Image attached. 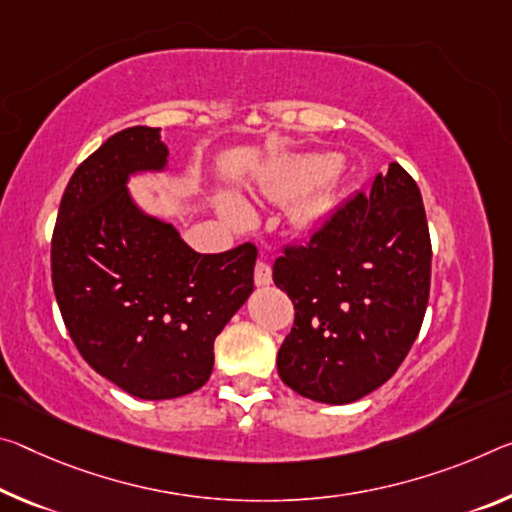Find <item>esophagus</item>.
<instances>
[{
  "mask_svg": "<svg viewBox=\"0 0 512 512\" xmlns=\"http://www.w3.org/2000/svg\"><path fill=\"white\" fill-rule=\"evenodd\" d=\"M271 280H273L271 266L266 264L264 259H257V264H255V285L257 287H266V285H271Z\"/></svg>",
  "mask_w": 512,
  "mask_h": 512,
  "instance_id": "34e87169",
  "label": "esophagus"
}]
</instances>
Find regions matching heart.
Segmentation results:
<instances>
[{
	"instance_id": "b5f03b06",
	"label": "heart",
	"mask_w": 512,
	"mask_h": 512,
	"mask_svg": "<svg viewBox=\"0 0 512 512\" xmlns=\"http://www.w3.org/2000/svg\"><path fill=\"white\" fill-rule=\"evenodd\" d=\"M339 170V157L330 152H319V154H300V157L285 159L278 168L273 170L269 182H266V191L269 196L278 200H291L303 196L307 190L317 189L305 198L296 202L291 218L298 227H312L321 221V216L326 214L330 207V182L332 177L337 175ZM225 212L241 218L243 207L239 202H225Z\"/></svg>"
}]
</instances>
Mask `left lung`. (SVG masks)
Masks as SVG:
<instances>
[{
	"label": "left lung",
	"mask_w": 512,
	"mask_h": 512,
	"mask_svg": "<svg viewBox=\"0 0 512 512\" xmlns=\"http://www.w3.org/2000/svg\"><path fill=\"white\" fill-rule=\"evenodd\" d=\"M431 234L417 182L399 164L346 200L310 241L273 264L294 303L278 373L305 399L353 403L401 367L431 291Z\"/></svg>",
	"instance_id": "8db88e82"
}]
</instances>
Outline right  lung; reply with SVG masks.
Listing matches in <instances>:
<instances>
[{
    "label": "right lung",
    "instance_id": "right-lung-1",
    "mask_svg": "<svg viewBox=\"0 0 512 512\" xmlns=\"http://www.w3.org/2000/svg\"><path fill=\"white\" fill-rule=\"evenodd\" d=\"M159 127H127L81 161L52 234V285L72 342L91 367L145 401L207 383L214 339L253 291V243L200 255L148 216L129 175L164 170Z\"/></svg>",
    "mask_w": 512,
    "mask_h": 512
}]
</instances>
